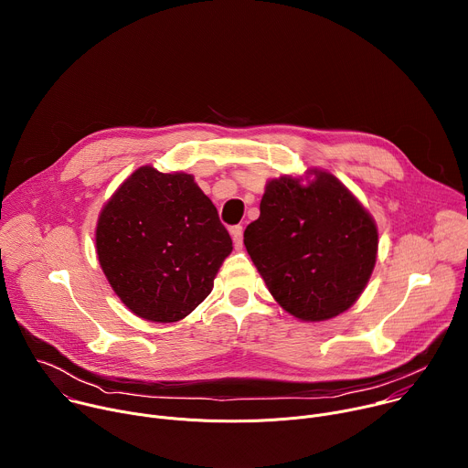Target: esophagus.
Here are the masks:
<instances>
[{"instance_id":"1","label":"esophagus","mask_w":468,"mask_h":468,"mask_svg":"<svg viewBox=\"0 0 468 468\" xmlns=\"http://www.w3.org/2000/svg\"><path fill=\"white\" fill-rule=\"evenodd\" d=\"M231 237H233V244L237 250L242 248V226H233L231 229Z\"/></svg>"}]
</instances>
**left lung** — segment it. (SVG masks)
<instances>
[{
    "label": "left lung",
    "instance_id": "8db88e82",
    "mask_svg": "<svg viewBox=\"0 0 468 468\" xmlns=\"http://www.w3.org/2000/svg\"><path fill=\"white\" fill-rule=\"evenodd\" d=\"M271 179L244 246L274 300L303 322L350 309L378 255V228L359 199L329 172Z\"/></svg>",
    "mask_w": 468,
    "mask_h": 468
}]
</instances>
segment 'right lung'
Masks as SVG:
<instances>
[{"label": "right lung", "instance_id": "add662e5", "mask_svg": "<svg viewBox=\"0 0 468 468\" xmlns=\"http://www.w3.org/2000/svg\"><path fill=\"white\" fill-rule=\"evenodd\" d=\"M233 242L190 174L133 172L103 206L96 251L112 291L152 322H177L213 291Z\"/></svg>", "mask_w": 468, "mask_h": 468}]
</instances>
